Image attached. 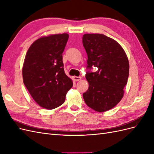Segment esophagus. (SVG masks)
<instances>
[{
  "label": "esophagus",
  "mask_w": 154,
  "mask_h": 154,
  "mask_svg": "<svg viewBox=\"0 0 154 154\" xmlns=\"http://www.w3.org/2000/svg\"><path fill=\"white\" fill-rule=\"evenodd\" d=\"M72 79H73L74 81L78 82V81H80L81 80V77H80V76H73Z\"/></svg>",
  "instance_id": "34e87169"
}]
</instances>
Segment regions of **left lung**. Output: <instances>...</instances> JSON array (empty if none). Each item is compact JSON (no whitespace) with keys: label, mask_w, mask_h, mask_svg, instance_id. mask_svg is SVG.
<instances>
[{"label":"left lung","mask_w":154,"mask_h":154,"mask_svg":"<svg viewBox=\"0 0 154 154\" xmlns=\"http://www.w3.org/2000/svg\"><path fill=\"white\" fill-rule=\"evenodd\" d=\"M83 45L87 54L85 78L88 88L83 94L87 106L99 112L112 109L123 97L129 74V62L117 42L102 34H85ZM97 67L96 72L90 71Z\"/></svg>","instance_id":"1"}]
</instances>
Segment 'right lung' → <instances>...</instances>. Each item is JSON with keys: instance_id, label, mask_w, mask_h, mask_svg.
Instances as JSON below:
<instances>
[{"instance_id": "right-lung-1", "label": "right lung", "mask_w": 154, "mask_h": 154, "mask_svg": "<svg viewBox=\"0 0 154 154\" xmlns=\"http://www.w3.org/2000/svg\"><path fill=\"white\" fill-rule=\"evenodd\" d=\"M67 33L43 36L31 44L22 67L23 82L40 106L51 110L62 105L72 81L65 73L62 53Z\"/></svg>"}]
</instances>
